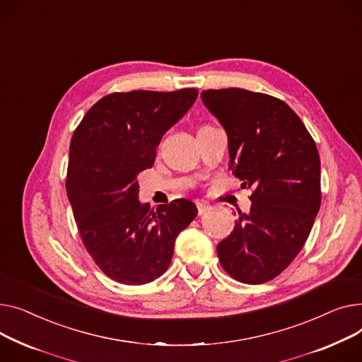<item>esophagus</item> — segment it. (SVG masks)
Instances as JSON below:
<instances>
[{"label":"esophagus","instance_id":"34e87169","mask_svg":"<svg viewBox=\"0 0 362 362\" xmlns=\"http://www.w3.org/2000/svg\"><path fill=\"white\" fill-rule=\"evenodd\" d=\"M210 209V204L206 202H197V210H199V215L206 214V211Z\"/></svg>","mask_w":362,"mask_h":362}]
</instances>
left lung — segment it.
<instances>
[{
  "label": "left lung",
  "mask_w": 362,
  "mask_h": 362,
  "mask_svg": "<svg viewBox=\"0 0 362 362\" xmlns=\"http://www.w3.org/2000/svg\"><path fill=\"white\" fill-rule=\"evenodd\" d=\"M228 136L229 169L252 188L248 214L216 247L222 267L243 284L276 278L304 247L320 209V156L289 106L245 89L202 92Z\"/></svg>",
  "instance_id": "8db88e82"
}]
</instances>
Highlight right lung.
Listing matches in <instances>:
<instances>
[{"label": "right lung", "instance_id": "obj_1", "mask_svg": "<svg viewBox=\"0 0 362 362\" xmlns=\"http://www.w3.org/2000/svg\"><path fill=\"white\" fill-rule=\"evenodd\" d=\"M197 95V89L111 93L92 106L73 134L69 202L84 247L119 284L144 285L162 276L178 233L197 215L187 199L152 210L139 200L137 180Z\"/></svg>", "mask_w": 362, "mask_h": 362}]
</instances>
